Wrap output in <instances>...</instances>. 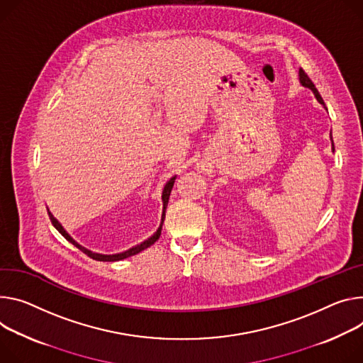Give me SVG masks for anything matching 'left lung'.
Here are the masks:
<instances>
[{"label":"left lung","instance_id":"8db88e82","mask_svg":"<svg viewBox=\"0 0 363 363\" xmlns=\"http://www.w3.org/2000/svg\"><path fill=\"white\" fill-rule=\"evenodd\" d=\"M300 82H301V85L303 86H306V88H310L313 92H314V95H315V98H317V101L320 103V104H323L324 106V101H323V98H321V95H320V92L317 91V88H315V85L313 84V81L308 78V75L303 71V69H300ZM332 146H333V150H335V145H333V138H332Z\"/></svg>","mask_w":363,"mask_h":363}]
</instances>
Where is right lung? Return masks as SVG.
Segmentation results:
<instances>
[{"instance_id": "1", "label": "right lung", "mask_w": 363, "mask_h": 363, "mask_svg": "<svg viewBox=\"0 0 363 363\" xmlns=\"http://www.w3.org/2000/svg\"><path fill=\"white\" fill-rule=\"evenodd\" d=\"M175 179H177V177H172L168 182H167V185H164V188H163V194H162V201H163V208H167V206H168V201H169V195H171V191H172V186H174V182H175ZM49 213V218H50V221H52V224L55 225V228L57 230V232L67 239L68 242H71L74 246H77L81 252H84L86 256H89V257H92V259H95V260H100V262H116V260H121V259H125V257H128V256H133V255H138L139 252H142V250H145V249H147L149 246H152L157 239H159V236H160V232H162V224H163V220H164V214H162V220H160V225L157 227V230L156 232L153 233V236H150L147 240H145V242H142L140 245H138V246H133V247H130L128 250H125V252H121V253H116V255H101V253H92L91 250H88V249H85V247H82L81 245H78L67 232H65V228L62 227V224L52 216V213L50 211H48Z\"/></svg>"}]
</instances>
